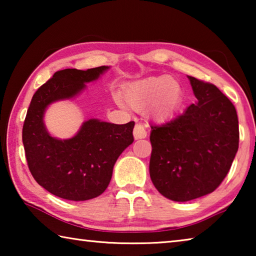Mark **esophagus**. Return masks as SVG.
<instances>
[{
  "mask_svg": "<svg viewBox=\"0 0 256 256\" xmlns=\"http://www.w3.org/2000/svg\"><path fill=\"white\" fill-rule=\"evenodd\" d=\"M133 136L136 140H138V138H146V128L142 126L141 124H136V128L133 130Z\"/></svg>",
  "mask_w": 256,
  "mask_h": 256,
  "instance_id": "1",
  "label": "esophagus"
}]
</instances>
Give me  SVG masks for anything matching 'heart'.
Masks as SVG:
<instances>
[{"mask_svg": "<svg viewBox=\"0 0 256 256\" xmlns=\"http://www.w3.org/2000/svg\"><path fill=\"white\" fill-rule=\"evenodd\" d=\"M183 88L170 76H149L132 82L123 92V100L136 110L148 107L151 118L157 120L170 118L183 104ZM115 102L125 107L122 99L116 94Z\"/></svg>", "mask_w": 256, "mask_h": 256, "instance_id": "heart-1", "label": "heart"}]
</instances>
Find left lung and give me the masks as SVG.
I'll return each mask as SVG.
<instances>
[{"instance_id": "left-lung-1", "label": "left lung", "mask_w": 256, "mask_h": 256, "mask_svg": "<svg viewBox=\"0 0 256 256\" xmlns=\"http://www.w3.org/2000/svg\"><path fill=\"white\" fill-rule=\"evenodd\" d=\"M188 78L196 104L170 122L151 126L150 133L151 180L176 202L214 192L230 170L240 142L232 102L214 84Z\"/></svg>"}]
</instances>
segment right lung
Masks as SVG:
<instances>
[{
    "mask_svg": "<svg viewBox=\"0 0 256 256\" xmlns=\"http://www.w3.org/2000/svg\"><path fill=\"white\" fill-rule=\"evenodd\" d=\"M108 68L55 72L34 92L28 108L22 142L29 170L38 184L66 200L86 201L105 192L116 160L134 140V122L118 125L92 118L66 140L52 136L45 126L44 115L50 104L78 96L86 84Z\"/></svg>",
    "mask_w": 256,
    "mask_h": 256,
    "instance_id": "add662e5",
    "label": "right lung"
}]
</instances>
